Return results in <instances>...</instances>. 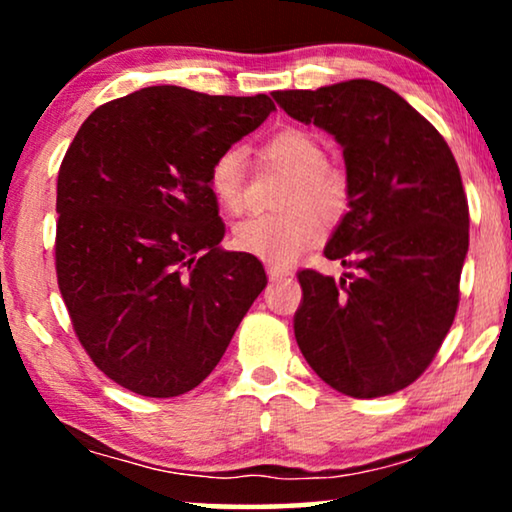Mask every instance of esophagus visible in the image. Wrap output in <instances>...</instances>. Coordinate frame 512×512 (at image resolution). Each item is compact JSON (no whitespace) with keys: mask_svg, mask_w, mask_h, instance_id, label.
<instances>
[{"mask_svg":"<svg viewBox=\"0 0 512 512\" xmlns=\"http://www.w3.org/2000/svg\"><path fill=\"white\" fill-rule=\"evenodd\" d=\"M268 277L270 282H289L293 272L289 268H279V265H268Z\"/></svg>","mask_w":512,"mask_h":512,"instance_id":"obj_1","label":"esophagus"}]
</instances>
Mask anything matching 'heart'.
<instances>
[{
  "label": "heart",
  "instance_id": "obj_1",
  "mask_svg": "<svg viewBox=\"0 0 512 512\" xmlns=\"http://www.w3.org/2000/svg\"><path fill=\"white\" fill-rule=\"evenodd\" d=\"M270 163L291 172L282 195L284 212L263 214L244 221L235 230L242 251L272 265H286L319 242L326 221L340 219L349 205V179L338 165L326 163L324 146L303 128H282L261 146ZM209 191L228 214L249 209L247 163L240 149H226L209 167Z\"/></svg>",
  "mask_w": 512,
  "mask_h": 512
}]
</instances>
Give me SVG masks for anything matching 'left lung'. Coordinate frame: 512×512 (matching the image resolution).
Returning a JSON list of instances; mask_svg holds the SVG:
<instances>
[{"mask_svg": "<svg viewBox=\"0 0 512 512\" xmlns=\"http://www.w3.org/2000/svg\"><path fill=\"white\" fill-rule=\"evenodd\" d=\"M272 97L338 139L349 179V212L324 256L354 272L338 282L298 272L300 352L340 394H396L431 366L459 307L468 200L457 160L419 111L377 81Z\"/></svg>", "mask_w": 512, "mask_h": 512, "instance_id": "1", "label": "left lung"}]
</instances>
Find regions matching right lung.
<instances>
[{
  "label": "right lung",
  "mask_w": 512,
  "mask_h": 512,
  "mask_svg": "<svg viewBox=\"0 0 512 512\" xmlns=\"http://www.w3.org/2000/svg\"><path fill=\"white\" fill-rule=\"evenodd\" d=\"M272 109L268 95L151 86L97 107L69 144L58 286L86 354L123 389L172 398L198 387L268 284L256 256L219 247L209 167Z\"/></svg>",
  "instance_id": "right-lung-1"
}]
</instances>
